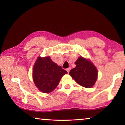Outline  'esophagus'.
<instances>
[{
    "mask_svg": "<svg viewBox=\"0 0 125 125\" xmlns=\"http://www.w3.org/2000/svg\"><path fill=\"white\" fill-rule=\"evenodd\" d=\"M71 69V67H69L68 68H67L66 70H67V72L68 73H69V71H70V70Z\"/></svg>",
    "mask_w": 125,
    "mask_h": 125,
    "instance_id": "1",
    "label": "esophagus"
}]
</instances>
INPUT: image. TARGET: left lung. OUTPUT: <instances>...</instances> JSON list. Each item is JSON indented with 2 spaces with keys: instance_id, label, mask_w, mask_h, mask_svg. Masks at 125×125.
<instances>
[{
  "instance_id": "8db88e82",
  "label": "left lung",
  "mask_w": 125,
  "mask_h": 125,
  "mask_svg": "<svg viewBox=\"0 0 125 125\" xmlns=\"http://www.w3.org/2000/svg\"><path fill=\"white\" fill-rule=\"evenodd\" d=\"M76 67L69 72V74L77 83L84 87L92 88L98 77L96 67L90 61L82 57L75 62Z\"/></svg>"
}]
</instances>
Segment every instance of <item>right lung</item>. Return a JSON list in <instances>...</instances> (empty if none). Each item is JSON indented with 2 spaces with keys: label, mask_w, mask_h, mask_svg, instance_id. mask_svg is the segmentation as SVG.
Segmentation results:
<instances>
[{
  "label": "right lung",
  "mask_w": 125,
  "mask_h": 125,
  "mask_svg": "<svg viewBox=\"0 0 125 125\" xmlns=\"http://www.w3.org/2000/svg\"><path fill=\"white\" fill-rule=\"evenodd\" d=\"M33 82L41 92H51L58 85L61 78L67 72L54 63L49 57H39L32 72Z\"/></svg>",
  "instance_id": "add662e5"
}]
</instances>
